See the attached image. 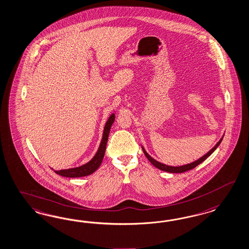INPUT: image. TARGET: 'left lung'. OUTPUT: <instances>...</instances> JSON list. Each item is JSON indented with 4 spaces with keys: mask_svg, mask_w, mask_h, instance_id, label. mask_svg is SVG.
<instances>
[{
    "mask_svg": "<svg viewBox=\"0 0 249 249\" xmlns=\"http://www.w3.org/2000/svg\"><path fill=\"white\" fill-rule=\"evenodd\" d=\"M222 139H223V138H221L220 141L217 142V143L213 146V148L210 150L204 157L199 158L198 160H196V161H195V162H193V163L185 164V165H181V166H169V165L163 164V163H160V162H158L157 160H155L153 157H150L149 155L146 153V151L143 149V147H142V151H143L145 157H147V159L149 160L151 163L154 164L158 169L165 171V172H169V173H184L185 171L191 170L193 168H195L196 166H197L199 163H201L203 161H205L206 158L209 157V156L213 153V151L217 148V146H218V145L220 144V142H222Z\"/></svg>",
    "mask_w": 249,
    "mask_h": 249,
    "instance_id": "8db88e82",
    "label": "left lung"
}]
</instances>
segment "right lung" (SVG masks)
<instances>
[{
    "instance_id": "right-lung-1",
    "label": "right lung",
    "mask_w": 249,
    "mask_h": 249,
    "mask_svg": "<svg viewBox=\"0 0 249 249\" xmlns=\"http://www.w3.org/2000/svg\"><path fill=\"white\" fill-rule=\"evenodd\" d=\"M114 121V114H113L108 119V121L106 124L105 130H104V135L102 141L100 143L99 149L95 156L93 157L90 162L79 166L75 168H70V169H64V170L54 171L59 176L65 177V178H81V177H86L92 174L94 171L97 170L100 164L102 163L105 153H106V148H107V140H108V135L110 133V129Z\"/></svg>"
}]
</instances>
